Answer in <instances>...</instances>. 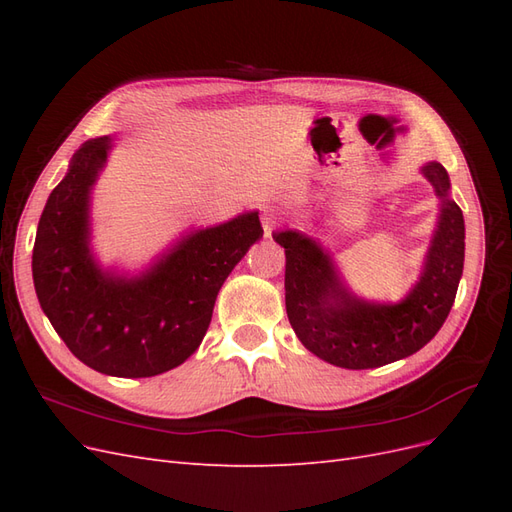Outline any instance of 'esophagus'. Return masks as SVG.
Instances as JSON below:
<instances>
[{
  "mask_svg": "<svg viewBox=\"0 0 512 512\" xmlns=\"http://www.w3.org/2000/svg\"><path fill=\"white\" fill-rule=\"evenodd\" d=\"M262 230H265V235L269 237L271 235V230L275 228V226H280L282 224V220H284V213L280 211V209H275V207H267L265 211H262Z\"/></svg>",
  "mask_w": 512,
  "mask_h": 512,
  "instance_id": "obj_1",
  "label": "esophagus"
}]
</instances>
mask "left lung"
<instances>
[{"mask_svg":"<svg viewBox=\"0 0 512 512\" xmlns=\"http://www.w3.org/2000/svg\"><path fill=\"white\" fill-rule=\"evenodd\" d=\"M423 175L440 196V218L425 267L399 303H369L352 294L320 243L297 230L275 232L286 252V314L301 344L337 367L371 369L421 350L455 303L466 252L463 213L448 196L451 181L440 162Z\"/></svg>","mask_w":512,"mask_h":512,"instance_id":"8db88e82","label":"left lung"}]
</instances>
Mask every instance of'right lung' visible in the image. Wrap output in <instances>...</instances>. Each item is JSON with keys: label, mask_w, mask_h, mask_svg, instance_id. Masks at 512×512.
<instances>
[{"label": "right lung", "mask_w": 512, "mask_h": 512, "mask_svg": "<svg viewBox=\"0 0 512 512\" xmlns=\"http://www.w3.org/2000/svg\"><path fill=\"white\" fill-rule=\"evenodd\" d=\"M111 138L87 141L40 215L32 271L42 312L76 359L117 378L181 365L209 329L215 297L262 237L258 211L183 237L143 275L106 273L89 250V194Z\"/></svg>", "instance_id": "1"}]
</instances>
